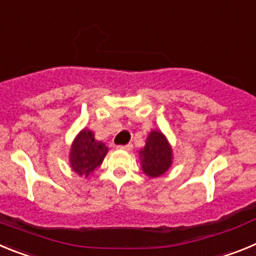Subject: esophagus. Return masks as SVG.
<instances>
[{"label": "esophagus", "mask_w": 256, "mask_h": 256, "mask_svg": "<svg viewBox=\"0 0 256 256\" xmlns=\"http://www.w3.org/2000/svg\"><path fill=\"white\" fill-rule=\"evenodd\" d=\"M118 148H119V150H124V151H130L133 148V146L130 144H124V146H118Z\"/></svg>", "instance_id": "esophagus-1"}]
</instances>
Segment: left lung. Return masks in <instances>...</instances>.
I'll return each mask as SVG.
<instances>
[{
    "mask_svg": "<svg viewBox=\"0 0 256 256\" xmlns=\"http://www.w3.org/2000/svg\"><path fill=\"white\" fill-rule=\"evenodd\" d=\"M141 168L148 177L158 178L170 169L173 164V150L168 138L162 130L148 133L144 148L140 150Z\"/></svg>",
    "mask_w": 256,
    "mask_h": 256,
    "instance_id": "obj_1",
    "label": "left lung"
}]
</instances>
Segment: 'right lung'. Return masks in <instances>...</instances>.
<instances>
[{"label": "right lung", "instance_id": "right-lung-1", "mask_svg": "<svg viewBox=\"0 0 256 256\" xmlns=\"http://www.w3.org/2000/svg\"><path fill=\"white\" fill-rule=\"evenodd\" d=\"M108 151L105 144L94 138V133L91 130L83 128L70 146V168L80 177L88 178L100 168Z\"/></svg>", "mask_w": 256, "mask_h": 256}]
</instances>
